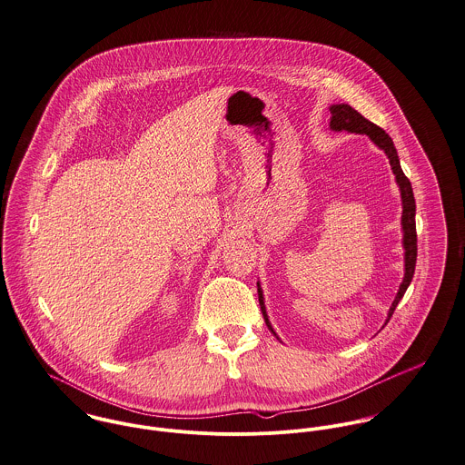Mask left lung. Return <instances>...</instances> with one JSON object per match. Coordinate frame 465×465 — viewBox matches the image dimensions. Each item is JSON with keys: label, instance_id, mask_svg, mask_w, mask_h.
I'll return each instance as SVG.
<instances>
[{"label": "left lung", "instance_id": "obj_1", "mask_svg": "<svg viewBox=\"0 0 465 465\" xmlns=\"http://www.w3.org/2000/svg\"><path fill=\"white\" fill-rule=\"evenodd\" d=\"M331 109V129L332 131H349V133H356V134H367L371 142L384 151V154L390 160V167L391 173L395 174V182L401 190V201H402V217H401V226H402V248H404V279L399 285V291L395 294V300L391 302V307L388 311V318L384 322V325L390 322L397 303L401 302V298L404 296L410 282L413 279L415 273V262H417V232H415V197H413V188L410 180L404 176L401 163H399V156L395 151V145L391 142V138L375 124L369 122L365 116H361L354 107H351L349 104H334L329 107ZM257 291H259V303H261V311L264 316V322L268 325V329L277 336V332L273 331L268 312H266V305H264V294H262V287L257 282ZM279 338V336H277Z\"/></svg>", "mask_w": 465, "mask_h": 465}]
</instances>
